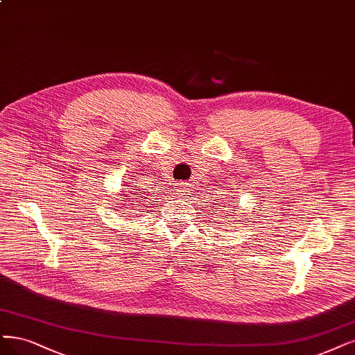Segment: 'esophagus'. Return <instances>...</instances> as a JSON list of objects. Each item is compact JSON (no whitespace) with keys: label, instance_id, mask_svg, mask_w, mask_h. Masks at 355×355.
I'll list each match as a JSON object with an SVG mask.
<instances>
[{"label":"esophagus","instance_id":"1","mask_svg":"<svg viewBox=\"0 0 355 355\" xmlns=\"http://www.w3.org/2000/svg\"><path fill=\"white\" fill-rule=\"evenodd\" d=\"M191 191V185L188 182H179L178 183V192L182 195H188V192Z\"/></svg>","mask_w":355,"mask_h":355}]
</instances>
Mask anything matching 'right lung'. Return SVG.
<instances>
[{
	"label": "right lung",
	"instance_id": "1",
	"mask_svg": "<svg viewBox=\"0 0 355 355\" xmlns=\"http://www.w3.org/2000/svg\"><path fill=\"white\" fill-rule=\"evenodd\" d=\"M132 193H133V197H137V195H139L137 191H132Z\"/></svg>",
	"mask_w": 355,
	"mask_h": 355
}]
</instances>
